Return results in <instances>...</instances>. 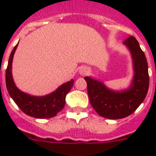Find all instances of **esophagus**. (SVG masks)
Segmentation results:
<instances>
[{"instance_id": "1", "label": "esophagus", "mask_w": 156, "mask_h": 156, "mask_svg": "<svg viewBox=\"0 0 156 156\" xmlns=\"http://www.w3.org/2000/svg\"><path fill=\"white\" fill-rule=\"evenodd\" d=\"M89 69L87 67V66H81L79 69V73L81 74V75H86L89 73Z\"/></svg>"}]
</instances>
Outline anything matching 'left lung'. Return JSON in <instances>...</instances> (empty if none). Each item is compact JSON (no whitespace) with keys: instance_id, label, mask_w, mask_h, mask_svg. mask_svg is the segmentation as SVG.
Listing matches in <instances>:
<instances>
[{"instance_id":"1","label":"left lung","mask_w":156,"mask_h":156,"mask_svg":"<svg viewBox=\"0 0 156 156\" xmlns=\"http://www.w3.org/2000/svg\"><path fill=\"white\" fill-rule=\"evenodd\" d=\"M123 44L131 53L134 69L129 88L122 91H114L97 80L84 77L92 107L99 115L107 119H122L133 113L144 100L149 87L148 62L139 43L134 37L130 36Z\"/></svg>"}]
</instances>
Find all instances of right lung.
<instances>
[{
    "instance_id": "obj_1",
    "label": "right lung",
    "mask_w": 156,
    "mask_h": 156,
    "mask_svg": "<svg viewBox=\"0 0 156 156\" xmlns=\"http://www.w3.org/2000/svg\"><path fill=\"white\" fill-rule=\"evenodd\" d=\"M18 44L13 48L8 60L6 69V87L11 98L22 111L27 115L37 119H49L55 116L66 105V96L74 83L73 80L61 85L52 93L41 97H36L26 94L18 89L12 75V65L14 54Z\"/></svg>"
}]
</instances>
